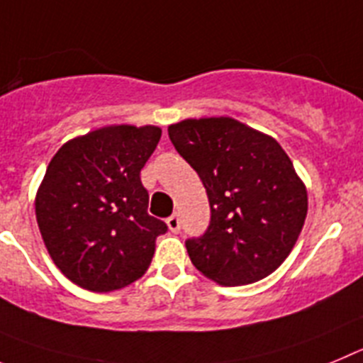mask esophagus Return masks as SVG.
I'll return each mask as SVG.
<instances>
[{"label":"esophagus","mask_w":363,"mask_h":363,"mask_svg":"<svg viewBox=\"0 0 363 363\" xmlns=\"http://www.w3.org/2000/svg\"><path fill=\"white\" fill-rule=\"evenodd\" d=\"M166 224H168L172 233H179L181 231V218H179V215H172V217L166 218Z\"/></svg>","instance_id":"34e87169"}]
</instances>
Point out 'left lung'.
<instances>
[{
	"label": "left lung",
	"mask_w": 363,
	"mask_h": 363,
	"mask_svg": "<svg viewBox=\"0 0 363 363\" xmlns=\"http://www.w3.org/2000/svg\"><path fill=\"white\" fill-rule=\"evenodd\" d=\"M168 135L210 201L206 233L186 240L194 266L220 286L271 275L308 215V191L282 146L231 117L184 119Z\"/></svg>",
	"instance_id": "left-lung-1"
}]
</instances>
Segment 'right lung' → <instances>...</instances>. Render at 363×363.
Listing matches in <instances>:
<instances>
[{"label":"right lung","instance_id":"right-lung-1","mask_svg":"<svg viewBox=\"0 0 363 363\" xmlns=\"http://www.w3.org/2000/svg\"><path fill=\"white\" fill-rule=\"evenodd\" d=\"M159 126L112 125L65 143L35 195V218L54 264L88 291L141 279L168 226L148 215L141 169Z\"/></svg>","mask_w":363,"mask_h":363}]
</instances>
